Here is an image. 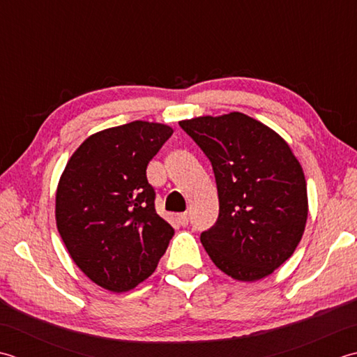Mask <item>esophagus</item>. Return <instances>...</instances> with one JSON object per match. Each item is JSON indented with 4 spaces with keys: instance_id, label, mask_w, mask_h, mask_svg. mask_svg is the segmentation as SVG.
Masks as SVG:
<instances>
[{
    "instance_id": "obj_1",
    "label": "esophagus",
    "mask_w": 357,
    "mask_h": 357,
    "mask_svg": "<svg viewBox=\"0 0 357 357\" xmlns=\"http://www.w3.org/2000/svg\"><path fill=\"white\" fill-rule=\"evenodd\" d=\"M177 220L178 223L181 225V227H186V225L189 223V214L188 213H181L177 215Z\"/></svg>"
}]
</instances>
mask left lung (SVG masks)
Segmentation results:
<instances>
[{"instance_id":"left-lung-1","label":"left lung","mask_w":357,"mask_h":357,"mask_svg":"<svg viewBox=\"0 0 357 357\" xmlns=\"http://www.w3.org/2000/svg\"><path fill=\"white\" fill-rule=\"evenodd\" d=\"M213 165L219 219L200 240L229 278L256 282L293 256L308 219L307 180L289 144L242 112L178 121Z\"/></svg>"}]
</instances>
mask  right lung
Masks as SVG:
<instances>
[{
  "instance_id": "right-lung-1",
  "label": "right lung",
  "mask_w": 357,
  "mask_h": 357,
  "mask_svg": "<svg viewBox=\"0 0 357 357\" xmlns=\"http://www.w3.org/2000/svg\"><path fill=\"white\" fill-rule=\"evenodd\" d=\"M174 129L135 120L92 134L68 160L55 222L72 260L98 287L125 293L155 271L174 236L155 213L146 168Z\"/></svg>"
}]
</instances>
